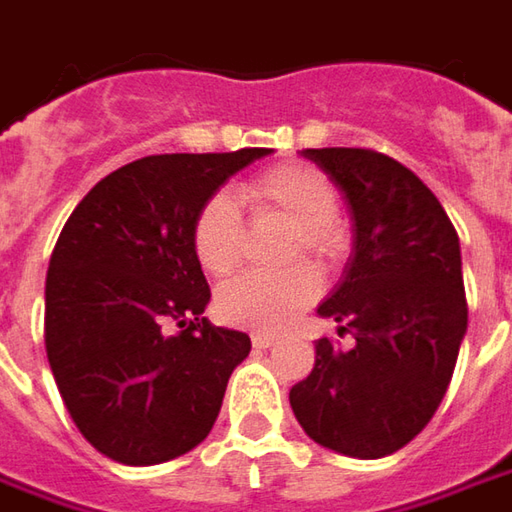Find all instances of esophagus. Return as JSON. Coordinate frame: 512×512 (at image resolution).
Returning <instances> with one entry per match:
<instances>
[{
  "label": "esophagus",
  "instance_id": "1",
  "mask_svg": "<svg viewBox=\"0 0 512 512\" xmlns=\"http://www.w3.org/2000/svg\"><path fill=\"white\" fill-rule=\"evenodd\" d=\"M273 344H276V336H270V333H253V347L256 350H267Z\"/></svg>",
  "mask_w": 512,
  "mask_h": 512
}]
</instances>
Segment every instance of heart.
<instances>
[{
  "instance_id": "b5f03b06",
  "label": "heart",
  "mask_w": 512,
  "mask_h": 512,
  "mask_svg": "<svg viewBox=\"0 0 512 512\" xmlns=\"http://www.w3.org/2000/svg\"><path fill=\"white\" fill-rule=\"evenodd\" d=\"M239 199L256 213H279L296 222L293 256L330 262L344 247V233L336 222L339 193L322 170L310 165H279L239 190ZM196 259L213 276H225L242 259V216L236 202L216 193L210 196L193 225ZM319 296V276L307 265H293L282 273H242L227 282L216 307L227 322L282 330Z\"/></svg>"
}]
</instances>
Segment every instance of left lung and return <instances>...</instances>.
I'll use <instances>...</instances> for the list:
<instances>
[{"instance_id": "8db88e82", "label": "left lung", "mask_w": 512, "mask_h": 512, "mask_svg": "<svg viewBox=\"0 0 512 512\" xmlns=\"http://www.w3.org/2000/svg\"><path fill=\"white\" fill-rule=\"evenodd\" d=\"M302 156L339 187L353 222L342 282L316 313L356 344L319 339L290 407L316 444L382 459L422 433L447 393L467 333L462 247L439 199L396 159L362 148Z\"/></svg>"}]
</instances>
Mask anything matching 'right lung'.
Returning a JSON list of instances; mask_svg holds the SVG:
<instances>
[{
  "mask_svg": "<svg viewBox=\"0 0 512 512\" xmlns=\"http://www.w3.org/2000/svg\"><path fill=\"white\" fill-rule=\"evenodd\" d=\"M267 153L136 159L93 187L59 233L45 282L48 362L79 433L113 462H170L213 430L250 336L202 316L210 287L193 225Z\"/></svg>",
  "mask_w": 512,
  "mask_h": 512,
  "instance_id": "right-lung-1",
  "label": "right lung"
}]
</instances>
